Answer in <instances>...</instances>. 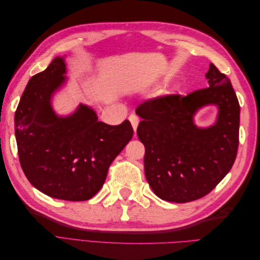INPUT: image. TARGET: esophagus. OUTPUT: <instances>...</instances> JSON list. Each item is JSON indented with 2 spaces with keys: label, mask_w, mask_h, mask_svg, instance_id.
<instances>
[{
  "label": "esophagus",
  "mask_w": 260,
  "mask_h": 260,
  "mask_svg": "<svg viewBox=\"0 0 260 260\" xmlns=\"http://www.w3.org/2000/svg\"><path fill=\"white\" fill-rule=\"evenodd\" d=\"M129 120H130V122H131V124H132L133 130H135V132H136V131H137V128H138V124H139V122H140L139 117H138L137 115H130V116H129Z\"/></svg>",
  "instance_id": "34e87169"
}]
</instances>
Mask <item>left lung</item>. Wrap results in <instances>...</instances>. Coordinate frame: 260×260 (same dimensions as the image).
<instances>
[{
  "instance_id": "1",
  "label": "left lung",
  "mask_w": 260,
  "mask_h": 260,
  "mask_svg": "<svg viewBox=\"0 0 260 260\" xmlns=\"http://www.w3.org/2000/svg\"><path fill=\"white\" fill-rule=\"evenodd\" d=\"M208 88L145 101L137 135L145 146L144 171L159 199L187 203L207 195L232 168L239 147L240 104L230 79L210 64ZM217 105L216 122L193 123L200 108Z\"/></svg>"
}]
</instances>
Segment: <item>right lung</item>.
I'll list each match as a JSON object with an SVG mask.
<instances>
[{
	"label": "right lung",
	"mask_w": 260,
	"mask_h": 260,
	"mask_svg": "<svg viewBox=\"0 0 260 260\" xmlns=\"http://www.w3.org/2000/svg\"><path fill=\"white\" fill-rule=\"evenodd\" d=\"M65 59L57 56L31 77L15 113V136L23 174L39 191L54 199L80 202L103 186L117 155L132 139L129 120L111 125L80 104L59 117L52 95L66 81Z\"/></svg>",
	"instance_id": "add662e5"
}]
</instances>
